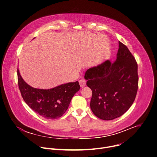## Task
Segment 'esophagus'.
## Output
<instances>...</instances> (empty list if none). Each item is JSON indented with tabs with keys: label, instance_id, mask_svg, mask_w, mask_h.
<instances>
[{
	"label": "esophagus",
	"instance_id": "34e87169",
	"mask_svg": "<svg viewBox=\"0 0 157 157\" xmlns=\"http://www.w3.org/2000/svg\"><path fill=\"white\" fill-rule=\"evenodd\" d=\"M79 84H80V86H81V87H85L86 86V80L85 79H81V80H79Z\"/></svg>",
	"mask_w": 157,
	"mask_h": 157
}]
</instances>
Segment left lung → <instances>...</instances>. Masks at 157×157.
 Instances as JSON below:
<instances>
[{"instance_id": "8db88e82", "label": "left lung", "mask_w": 157, "mask_h": 157, "mask_svg": "<svg viewBox=\"0 0 157 157\" xmlns=\"http://www.w3.org/2000/svg\"><path fill=\"white\" fill-rule=\"evenodd\" d=\"M117 59L89 68L84 76L92 91L90 109L110 121L123 115L133 103L138 88V64L128 48L119 41Z\"/></svg>"}]
</instances>
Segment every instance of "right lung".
<instances>
[{"label": "right lung", "instance_id": "obj_1", "mask_svg": "<svg viewBox=\"0 0 157 157\" xmlns=\"http://www.w3.org/2000/svg\"><path fill=\"white\" fill-rule=\"evenodd\" d=\"M17 73L19 89L24 101L34 112L47 119L61 117L67 110L74 95L80 89L78 81L50 89L33 88L23 80L18 69Z\"/></svg>", "mask_w": 157, "mask_h": 157}]
</instances>
